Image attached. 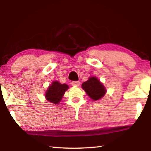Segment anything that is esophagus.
<instances>
[{
	"instance_id": "1",
	"label": "esophagus",
	"mask_w": 151,
	"mask_h": 151,
	"mask_svg": "<svg viewBox=\"0 0 151 151\" xmlns=\"http://www.w3.org/2000/svg\"><path fill=\"white\" fill-rule=\"evenodd\" d=\"M71 84H72L73 86H78L79 85H80V82L79 81H73L72 83H71Z\"/></svg>"
}]
</instances>
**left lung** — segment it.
I'll use <instances>...</instances> for the list:
<instances>
[{
  "label": "left lung",
  "mask_w": 151,
  "mask_h": 151,
  "mask_svg": "<svg viewBox=\"0 0 151 151\" xmlns=\"http://www.w3.org/2000/svg\"><path fill=\"white\" fill-rule=\"evenodd\" d=\"M82 87L86 94L94 101L99 100L104 96L106 91L103 84L94 76L89 78L87 81L83 83Z\"/></svg>",
  "instance_id": "left-lung-1"
}]
</instances>
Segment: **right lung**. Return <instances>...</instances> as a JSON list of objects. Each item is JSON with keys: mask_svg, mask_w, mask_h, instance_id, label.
I'll return each instance as SVG.
<instances>
[{"mask_svg": "<svg viewBox=\"0 0 151 151\" xmlns=\"http://www.w3.org/2000/svg\"><path fill=\"white\" fill-rule=\"evenodd\" d=\"M68 88V86L66 84H60L58 81H54L48 88L45 94L46 99L50 103L58 104Z\"/></svg>", "mask_w": 151, "mask_h": 151, "instance_id": "add662e5", "label": "right lung"}]
</instances>
